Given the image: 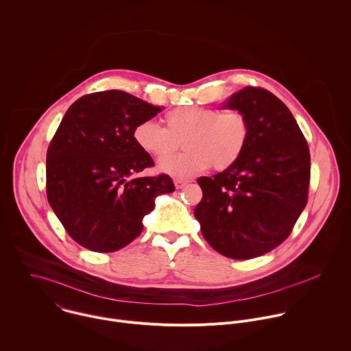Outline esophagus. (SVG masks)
Returning <instances> with one entry per match:
<instances>
[{
  "label": "esophagus",
  "instance_id": "obj_1",
  "mask_svg": "<svg viewBox=\"0 0 351 351\" xmlns=\"http://www.w3.org/2000/svg\"><path fill=\"white\" fill-rule=\"evenodd\" d=\"M190 182L189 180H183V179H175V187L176 189H183L184 186H187Z\"/></svg>",
  "mask_w": 351,
  "mask_h": 351
}]
</instances>
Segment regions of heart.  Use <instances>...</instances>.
Listing matches in <instances>:
<instances>
[{
  "label": "heart",
  "mask_w": 351,
  "mask_h": 351,
  "mask_svg": "<svg viewBox=\"0 0 351 351\" xmlns=\"http://www.w3.org/2000/svg\"><path fill=\"white\" fill-rule=\"evenodd\" d=\"M250 135L251 127L244 112L202 106L171 110L165 115V127L145 120L132 131L136 146L150 157L162 158L158 169L176 178L194 176L212 164L217 171L232 167L244 154ZM183 138L188 150L176 158L164 159Z\"/></svg>",
  "instance_id": "obj_1"
}]
</instances>
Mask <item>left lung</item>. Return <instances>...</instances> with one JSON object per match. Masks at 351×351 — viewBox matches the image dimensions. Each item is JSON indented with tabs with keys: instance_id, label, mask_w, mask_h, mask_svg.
I'll return each mask as SVG.
<instances>
[{
	"instance_id": "obj_1",
	"label": "left lung",
	"mask_w": 351,
	"mask_h": 351,
	"mask_svg": "<svg viewBox=\"0 0 351 351\" xmlns=\"http://www.w3.org/2000/svg\"><path fill=\"white\" fill-rule=\"evenodd\" d=\"M223 108L239 110L251 127L241 158L212 178H198L202 199L194 209L206 243L245 261L288 239L307 204L310 152L289 108L263 88L245 86Z\"/></svg>"
}]
</instances>
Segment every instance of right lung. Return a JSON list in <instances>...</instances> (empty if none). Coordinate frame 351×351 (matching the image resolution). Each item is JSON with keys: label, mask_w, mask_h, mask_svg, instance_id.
<instances>
[{"label": "right lung", "mask_w": 351, "mask_h": 351, "mask_svg": "<svg viewBox=\"0 0 351 351\" xmlns=\"http://www.w3.org/2000/svg\"><path fill=\"white\" fill-rule=\"evenodd\" d=\"M160 111L117 89L85 95L66 111L47 153V197L81 247L103 254L127 247L156 197L175 191L165 173L135 176L154 162L134 142V127Z\"/></svg>", "instance_id": "obj_1"}]
</instances>
